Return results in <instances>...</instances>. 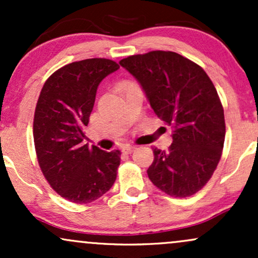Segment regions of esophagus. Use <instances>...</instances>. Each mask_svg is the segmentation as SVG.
<instances>
[{
  "instance_id": "esophagus-1",
  "label": "esophagus",
  "mask_w": 258,
  "mask_h": 258,
  "mask_svg": "<svg viewBox=\"0 0 258 258\" xmlns=\"http://www.w3.org/2000/svg\"><path fill=\"white\" fill-rule=\"evenodd\" d=\"M135 149H136L135 146H125L122 148V152L126 153V154H131Z\"/></svg>"
}]
</instances>
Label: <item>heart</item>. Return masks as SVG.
Returning <instances> with one entry per match:
<instances>
[{
    "label": "heart",
    "instance_id": "1",
    "mask_svg": "<svg viewBox=\"0 0 258 258\" xmlns=\"http://www.w3.org/2000/svg\"><path fill=\"white\" fill-rule=\"evenodd\" d=\"M128 86H131V85H128Z\"/></svg>",
    "mask_w": 258,
    "mask_h": 258
}]
</instances>
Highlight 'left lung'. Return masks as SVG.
Instances as JSON below:
<instances>
[{"mask_svg":"<svg viewBox=\"0 0 258 258\" xmlns=\"http://www.w3.org/2000/svg\"><path fill=\"white\" fill-rule=\"evenodd\" d=\"M150 106L172 131L168 150L154 147L148 177L171 197H190L211 178L223 149V106L204 69L178 53L153 51L121 59Z\"/></svg>","mask_w":258,"mask_h":258,"instance_id":"1","label":"left lung"}]
</instances>
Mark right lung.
<instances>
[{
  "label": "right lung",
  "instance_id": "1",
  "mask_svg": "<svg viewBox=\"0 0 258 258\" xmlns=\"http://www.w3.org/2000/svg\"><path fill=\"white\" fill-rule=\"evenodd\" d=\"M92 58L60 68L44 82L34 117V142L43 176L60 197L75 204L99 199L114 184L120 152L84 143L85 126L103 79L119 69Z\"/></svg>",
  "mask_w": 258,
  "mask_h": 258
}]
</instances>
